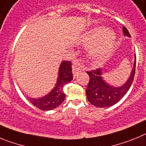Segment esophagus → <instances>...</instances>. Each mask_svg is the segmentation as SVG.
<instances>
[{
    "mask_svg": "<svg viewBox=\"0 0 146 146\" xmlns=\"http://www.w3.org/2000/svg\"><path fill=\"white\" fill-rule=\"evenodd\" d=\"M72 69H73V71H72L73 74H74V76H76L78 74V72H80L81 68L77 63H74V64L72 65Z\"/></svg>",
    "mask_w": 146,
    "mask_h": 146,
    "instance_id": "esophagus-1",
    "label": "esophagus"
}]
</instances>
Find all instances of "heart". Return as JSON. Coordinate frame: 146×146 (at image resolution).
I'll use <instances>...</instances> for the list:
<instances>
[{
  "mask_svg": "<svg viewBox=\"0 0 146 146\" xmlns=\"http://www.w3.org/2000/svg\"><path fill=\"white\" fill-rule=\"evenodd\" d=\"M116 36L112 28L94 27L83 34L82 41L90 45L89 55L92 58L102 60L108 56L114 47Z\"/></svg>",
  "mask_w": 146,
  "mask_h": 146,
  "instance_id": "b5f03b06",
  "label": "heart"
}]
</instances>
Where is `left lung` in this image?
<instances>
[{
    "label": "left lung",
    "mask_w": 146,
    "mask_h": 146,
    "mask_svg": "<svg viewBox=\"0 0 146 146\" xmlns=\"http://www.w3.org/2000/svg\"><path fill=\"white\" fill-rule=\"evenodd\" d=\"M123 33L126 36L131 37L125 27H123ZM135 64L136 56L135 55L133 69L129 77L123 86L119 87H114L105 82L102 77L101 69L87 72L90 79L86 93L89 102L98 108H109L118 103L131 87L135 74Z\"/></svg>",
    "instance_id": "8db88e82"
}]
</instances>
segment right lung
Segmentation results:
<instances>
[{
  "instance_id": "add662e5",
  "label": "right lung",
  "mask_w": 146,
  "mask_h": 146,
  "mask_svg": "<svg viewBox=\"0 0 146 146\" xmlns=\"http://www.w3.org/2000/svg\"><path fill=\"white\" fill-rule=\"evenodd\" d=\"M73 79L72 63L64 60L61 62L58 69V77L55 87L49 94L40 98L28 97L30 102L42 110H51L58 107L65 99L66 95L63 88L64 85L71 82Z\"/></svg>"
}]
</instances>
